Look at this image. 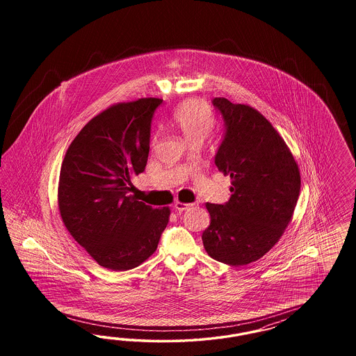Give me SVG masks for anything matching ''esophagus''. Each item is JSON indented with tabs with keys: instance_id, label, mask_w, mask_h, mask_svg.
<instances>
[{
	"instance_id": "1",
	"label": "esophagus",
	"mask_w": 356,
	"mask_h": 356,
	"mask_svg": "<svg viewBox=\"0 0 356 356\" xmlns=\"http://www.w3.org/2000/svg\"><path fill=\"white\" fill-rule=\"evenodd\" d=\"M189 207H192L191 204H184V202H176V204H175V209H176L177 211H184V210H188Z\"/></svg>"
}]
</instances>
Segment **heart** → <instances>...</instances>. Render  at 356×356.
<instances>
[{"instance_id":"1","label":"heart","mask_w":356,"mask_h":356,"mask_svg":"<svg viewBox=\"0 0 356 356\" xmlns=\"http://www.w3.org/2000/svg\"><path fill=\"white\" fill-rule=\"evenodd\" d=\"M171 124L191 145L202 143L216 127V115L206 102L189 100L175 109Z\"/></svg>"}]
</instances>
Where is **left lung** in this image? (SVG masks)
Wrapping results in <instances>:
<instances>
[{
    "mask_svg": "<svg viewBox=\"0 0 356 356\" xmlns=\"http://www.w3.org/2000/svg\"><path fill=\"white\" fill-rule=\"evenodd\" d=\"M226 133L216 165L232 180L225 205L206 204L210 226L202 241L211 259L232 266L265 256L291 222L300 171L280 133L257 109L216 97Z\"/></svg>",
    "mask_w": 356,
    "mask_h": 356,
    "instance_id": "obj_1",
    "label": "left lung"
}]
</instances>
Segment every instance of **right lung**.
<instances>
[{
    "label": "right lung",
    "mask_w": 356,
    "mask_h": 356,
    "mask_svg": "<svg viewBox=\"0 0 356 356\" xmlns=\"http://www.w3.org/2000/svg\"><path fill=\"white\" fill-rule=\"evenodd\" d=\"M163 99L113 104L90 120L65 154L58 209L66 229L103 268L134 269L156 250L170 207L137 201L130 179L145 171L151 120Z\"/></svg>",
    "instance_id": "obj_1"
}]
</instances>
